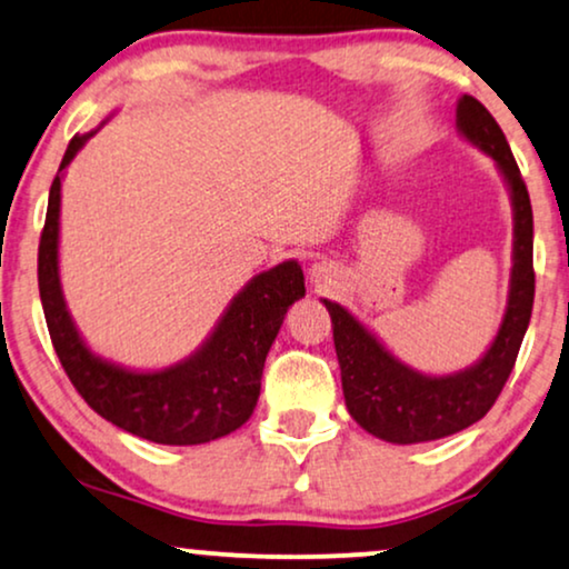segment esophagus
<instances>
[{"label":"esophagus","instance_id":"obj_1","mask_svg":"<svg viewBox=\"0 0 569 569\" xmlns=\"http://www.w3.org/2000/svg\"><path fill=\"white\" fill-rule=\"evenodd\" d=\"M333 276H336V268L330 262H326V260L309 264V280H312L315 286L330 283V280H333Z\"/></svg>","mask_w":569,"mask_h":569}]
</instances>
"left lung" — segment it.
Instances as JSON below:
<instances>
[{"label": "left lung", "mask_w": 569, "mask_h": 569, "mask_svg": "<svg viewBox=\"0 0 569 569\" xmlns=\"http://www.w3.org/2000/svg\"><path fill=\"white\" fill-rule=\"evenodd\" d=\"M457 131L496 162L512 199L515 243L509 297L499 333L486 355L451 376H422L399 362L347 307L322 299L333 322L336 357L349 415L388 443H426L478 422L499 399L533 312V210L512 149L478 99L457 102Z\"/></svg>", "instance_id": "left-lung-1"}]
</instances>
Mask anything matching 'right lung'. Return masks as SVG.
<instances>
[{
  "instance_id": "add662e5",
  "label": "right lung",
  "mask_w": 569,
  "mask_h": 569,
  "mask_svg": "<svg viewBox=\"0 0 569 569\" xmlns=\"http://www.w3.org/2000/svg\"><path fill=\"white\" fill-rule=\"evenodd\" d=\"M99 128L73 136L49 189L39 243V293L54 351L86 405L112 426L168 446L214 441L241 428L254 412L264 357L289 307L305 297V272L297 260H289L251 278L226 307L207 341L170 368L131 370L93 355L62 297L60 191L64 168Z\"/></svg>"
}]
</instances>
